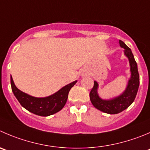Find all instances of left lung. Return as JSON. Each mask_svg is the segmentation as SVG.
<instances>
[{
    "label": "left lung",
    "instance_id": "8db88e82",
    "mask_svg": "<svg viewBox=\"0 0 150 150\" xmlns=\"http://www.w3.org/2000/svg\"><path fill=\"white\" fill-rule=\"evenodd\" d=\"M119 44L122 48H125V54L129 59L130 65L131 76L128 81L127 86L123 93L117 97L109 100H105L99 97L97 93V82L94 81V85L90 92V99L92 105L96 109L109 114H117L122 112L128 108L135 100L139 87V74L138 66L135 60L133 54L130 48L122 40H119Z\"/></svg>",
    "mask_w": 150,
    "mask_h": 150
}]
</instances>
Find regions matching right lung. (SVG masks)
Listing matches in <instances>:
<instances>
[{
    "mask_svg": "<svg viewBox=\"0 0 150 150\" xmlns=\"http://www.w3.org/2000/svg\"><path fill=\"white\" fill-rule=\"evenodd\" d=\"M76 82L77 81H74L65 85L57 92L49 96L38 98L20 91L15 86L11 76L12 91L20 104L29 112L40 116H48L61 110L66 103L70 90Z\"/></svg>",
    "mask_w": 150,
    "mask_h": 150,
    "instance_id": "1",
    "label": "right lung"
}]
</instances>
